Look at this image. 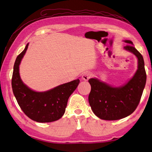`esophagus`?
<instances>
[{"label":"esophagus","instance_id":"esophagus-1","mask_svg":"<svg viewBox=\"0 0 152 152\" xmlns=\"http://www.w3.org/2000/svg\"><path fill=\"white\" fill-rule=\"evenodd\" d=\"M92 76V74L88 71H85L82 75V79L84 80V81H87L88 79L91 78V77Z\"/></svg>","mask_w":152,"mask_h":152}]
</instances>
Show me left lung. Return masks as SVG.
Here are the masks:
<instances>
[{
    "label": "left lung",
    "mask_w": 152,
    "mask_h": 152,
    "mask_svg": "<svg viewBox=\"0 0 152 152\" xmlns=\"http://www.w3.org/2000/svg\"><path fill=\"white\" fill-rule=\"evenodd\" d=\"M124 49L133 53L138 58V69L126 84L114 87L99 79L88 80L91 90L88 102L94 114L106 121H116L125 118L133 113L138 107L146 82V73L144 58L130 40L124 41Z\"/></svg>",
    "instance_id": "left-lung-1"
}]
</instances>
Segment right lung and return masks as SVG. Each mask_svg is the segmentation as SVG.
<instances>
[{"label": "right lung", "instance_id": "right-lung-1", "mask_svg": "<svg viewBox=\"0 0 152 152\" xmlns=\"http://www.w3.org/2000/svg\"><path fill=\"white\" fill-rule=\"evenodd\" d=\"M28 47V44L14 63L12 77L13 93L22 111L32 121L38 122L58 121L64 114L68 99L76 89L79 79L59 85L45 92H36L30 89L23 83L19 73V65Z\"/></svg>", "mask_w": 152, "mask_h": 152}]
</instances>
